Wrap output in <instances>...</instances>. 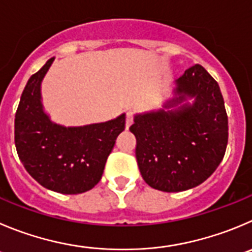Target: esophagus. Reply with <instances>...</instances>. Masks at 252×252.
Returning a JSON list of instances; mask_svg holds the SVG:
<instances>
[{
    "instance_id": "1",
    "label": "esophagus",
    "mask_w": 252,
    "mask_h": 252,
    "mask_svg": "<svg viewBox=\"0 0 252 252\" xmlns=\"http://www.w3.org/2000/svg\"><path fill=\"white\" fill-rule=\"evenodd\" d=\"M133 121H134V112L133 110H128L126 114V129L129 128V126L133 124Z\"/></svg>"
}]
</instances>
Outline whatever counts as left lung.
Masks as SVG:
<instances>
[{
    "instance_id": "1",
    "label": "left lung",
    "mask_w": 252,
    "mask_h": 252,
    "mask_svg": "<svg viewBox=\"0 0 252 252\" xmlns=\"http://www.w3.org/2000/svg\"><path fill=\"white\" fill-rule=\"evenodd\" d=\"M175 93L165 108L185 98L195 102L174 110L135 115L129 130L137 138L138 166L149 187L178 192L200 185L216 170L229 137L227 114L219 84L200 64L176 79Z\"/></svg>"
}]
</instances>
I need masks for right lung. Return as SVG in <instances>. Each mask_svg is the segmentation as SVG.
I'll return each mask as SVG.
<instances>
[{
  "instance_id": "1",
  "label": "right lung",
  "mask_w": 252,
  "mask_h": 252,
  "mask_svg": "<svg viewBox=\"0 0 252 252\" xmlns=\"http://www.w3.org/2000/svg\"><path fill=\"white\" fill-rule=\"evenodd\" d=\"M55 58L28 79L15 117L18 158L37 183L61 194H81L103 175L115 139L126 128V115L84 126H58L41 103V82Z\"/></svg>"
}]
</instances>
